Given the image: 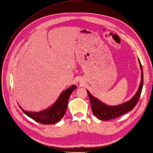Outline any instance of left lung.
<instances>
[{"mask_svg": "<svg viewBox=\"0 0 153 153\" xmlns=\"http://www.w3.org/2000/svg\"><path fill=\"white\" fill-rule=\"evenodd\" d=\"M139 63L140 70H141V80H140L139 87L136 94L129 101L126 102L125 103H122V104L119 105H107L104 103L98 100L96 97H94L88 90H87L90 101L91 111L98 119L102 120H108L117 118L132 111L134 107L136 105L143 87V71L139 59Z\"/></svg>", "mask_w": 153, "mask_h": 153, "instance_id": "obj_1", "label": "left lung"}]
</instances>
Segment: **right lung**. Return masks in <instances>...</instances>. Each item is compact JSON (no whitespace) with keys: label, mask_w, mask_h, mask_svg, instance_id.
Instances as JSON below:
<instances>
[{"label":"right lung","mask_w":153,"mask_h":153,"mask_svg":"<svg viewBox=\"0 0 153 153\" xmlns=\"http://www.w3.org/2000/svg\"><path fill=\"white\" fill-rule=\"evenodd\" d=\"M76 88V85H72L60 94L58 99L53 105L40 112H27L21 107L23 112L26 115L39 123L43 124H54L62 119L65 115L68 99L72 91Z\"/></svg>","instance_id":"right-lung-1"}]
</instances>
